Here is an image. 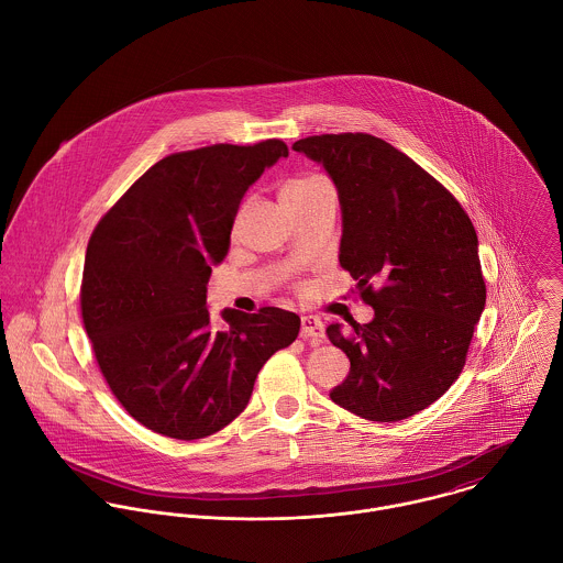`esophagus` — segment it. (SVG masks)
I'll return each instance as SVG.
<instances>
[{
    "instance_id": "34e87169",
    "label": "esophagus",
    "mask_w": 563,
    "mask_h": 563,
    "mask_svg": "<svg viewBox=\"0 0 563 563\" xmlns=\"http://www.w3.org/2000/svg\"><path fill=\"white\" fill-rule=\"evenodd\" d=\"M322 335H324V324L320 322V318H316V316H305V318H302L300 338L320 339Z\"/></svg>"
}]
</instances>
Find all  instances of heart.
Returning <instances> with one entry per match:
<instances>
[{"label":"heart","instance_id":"b5f03b06","mask_svg":"<svg viewBox=\"0 0 563 563\" xmlns=\"http://www.w3.org/2000/svg\"><path fill=\"white\" fill-rule=\"evenodd\" d=\"M324 185H329L322 176H316V174H305V176H296V178H289L283 189H280V200L283 205H294V202H300L309 196H313L318 189H322Z\"/></svg>","mask_w":563,"mask_h":563}]
</instances>
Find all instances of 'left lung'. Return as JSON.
<instances>
[{"label": "left lung", "instance_id": "1", "mask_svg": "<svg viewBox=\"0 0 563 563\" xmlns=\"http://www.w3.org/2000/svg\"><path fill=\"white\" fill-rule=\"evenodd\" d=\"M335 180L339 265L374 309L327 335L350 358L333 402L372 422L416 416L459 378L485 307L478 239L449 189L407 154L365 132L294 143Z\"/></svg>", "mask_w": 563, "mask_h": 563}]
</instances>
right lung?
<instances>
[{"label": "right lung", "mask_w": 563, "mask_h": 563, "mask_svg": "<svg viewBox=\"0 0 563 563\" xmlns=\"http://www.w3.org/2000/svg\"><path fill=\"white\" fill-rule=\"evenodd\" d=\"M289 150L280 139L216 143L152 165L96 225L80 285L82 324L119 405L145 429L200 440L247 405L265 361L300 333L278 307L207 309L247 187Z\"/></svg>", "instance_id": "1"}]
</instances>
